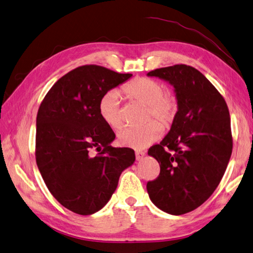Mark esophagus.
Masks as SVG:
<instances>
[{"mask_svg": "<svg viewBox=\"0 0 253 253\" xmlns=\"http://www.w3.org/2000/svg\"><path fill=\"white\" fill-rule=\"evenodd\" d=\"M144 156H145V152H143V151H136V152H135L136 161H141Z\"/></svg>", "mask_w": 253, "mask_h": 253, "instance_id": "34e87169", "label": "esophagus"}]
</instances>
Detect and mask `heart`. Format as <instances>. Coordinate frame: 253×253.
<instances>
[{
  "label": "heart",
  "mask_w": 253,
  "mask_h": 253,
  "mask_svg": "<svg viewBox=\"0 0 253 253\" xmlns=\"http://www.w3.org/2000/svg\"><path fill=\"white\" fill-rule=\"evenodd\" d=\"M126 96L137 102L145 104L146 120L155 118V121L145 123L139 127H126L119 132L118 142L121 146L134 150H143L153 144L160 139L163 127L169 126L174 122L178 111V101L176 96L165 92L163 84L147 77H136L122 87ZM121 96L118 90H110L99 100L98 112L102 121L113 130L121 127Z\"/></svg>",
  "instance_id": "1"
}]
</instances>
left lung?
<instances>
[{
  "mask_svg": "<svg viewBox=\"0 0 253 253\" xmlns=\"http://www.w3.org/2000/svg\"><path fill=\"white\" fill-rule=\"evenodd\" d=\"M174 85L178 111L160 144L147 153L160 163V175L146 189L156 207L183 215L215 192L232 152L228 106L220 92L196 68L174 65L150 71Z\"/></svg>",
  "mask_w": 253,
  "mask_h": 253,
  "instance_id": "obj_1",
  "label": "left lung"
}]
</instances>
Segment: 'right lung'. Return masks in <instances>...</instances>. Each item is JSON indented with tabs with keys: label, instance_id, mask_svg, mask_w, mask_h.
Masks as SVG:
<instances>
[{
	"label": "right lung",
	"instance_id": "add662e5",
	"mask_svg": "<svg viewBox=\"0 0 253 253\" xmlns=\"http://www.w3.org/2000/svg\"><path fill=\"white\" fill-rule=\"evenodd\" d=\"M132 74L98 65L80 66L49 89L36 118L35 157L52 196L79 215L100 211L116 190L134 151L113 147L116 134L98 112L99 100ZM96 148L99 153L91 155Z\"/></svg>",
	"mask_w": 253,
	"mask_h": 253
}]
</instances>
